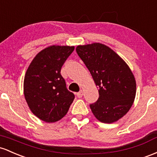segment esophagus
Segmentation results:
<instances>
[{"instance_id":"34e87169","label":"esophagus","mask_w":157,"mask_h":157,"mask_svg":"<svg viewBox=\"0 0 157 157\" xmlns=\"http://www.w3.org/2000/svg\"><path fill=\"white\" fill-rule=\"evenodd\" d=\"M76 96H77V97H78V98H82V96H83V91L81 90L80 92L77 93Z\"/></svg>"}]
</instances>
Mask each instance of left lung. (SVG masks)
<instances>
[{"label":"left lung","instance_id":"8db88e82","mask_svg":"<svg viewBox=\"0 0 157 157\" xmlns=\"http://www.w3.org/2000/svg\"><path fill=\"white\" fill-rule=\"evenodd\" d=\"M76 52L89 70L98 88V98L90 104L95 117L113 123L131 109L136 96L135 78L128 64L102 44L78 46Z\"/></svg>","mask_w":157,"mask_h":157}]
</instances>
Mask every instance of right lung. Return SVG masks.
<instances>
[{"mask_svg":"<svg viewBox=\"0 0 157 157\" xmlns=\"http://www.w3.org/2000/svg\"><path fill=\"white\" fill-rule=\"evenodd\" d=\"M74 47L50 46L36 55L24 81L26 101L34 115L46 122H55L67 113L75 96L61 75L63 64Z\"/></svg>","mask_w":157,"mask_h":157,"instance_id":"obj_1","label":"right lung"}]
</instances>
